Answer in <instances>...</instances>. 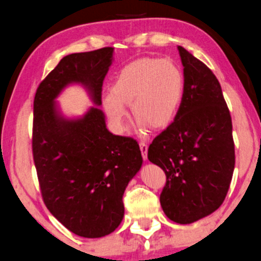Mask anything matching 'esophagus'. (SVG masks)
Here are the masks:
<instances>
[{"instance_id":"1","label":"esophagus","mask_w":261,"mask_h":261,"mask_svg":"<svg viewBox=\"0 0 261 261\" xmlns=\"http://www.w3.org/2000/svg\"><path fill=\"white\" fill-rule=\"evenodd\" d=\"M140 150H141V155L144 158V160L147 159V144L145 141H140Z\"/></svg>"}]
</instances>
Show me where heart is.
Wrapping results in <instances>:
<instances>
[{
  "instance_id": "heart-1",
  "label": "heart",
  "mask_w": 261,
  "mask_h": 261,
  "mask_svg": "<svg viewBox=\"0 0 261 261\" xmlns=\"http://www.w3.org/2000/svg\"><path fill=\"white\" fill-rule=\"evenodd\" d=\"M184 95L185 77L179 66L163 59H140L117 72L101 103L115 130L125 127L126 105H131L139 125L160 128L175 119Z\"/></svg>"
}]
</instances>
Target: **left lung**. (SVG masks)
Segmentation results:
<instances>
[{"mask_svg":"<svg viewBox=\"0 0 261 261\" xmlns=\"http://www.w3.org/2000/svg\"><path fill=\"white\" fill-rule=\"evenodd\" d=\"M185 95L175 120L159 134L147 159L160 166L166 184L164 213L177 224H191L223 204L235 166L230 111L221 86L204 62L179 46Z\"/></svg>","mask_w":261,"mask_h":261,"instance_id":"1","label":"left lung"}]
</instances>
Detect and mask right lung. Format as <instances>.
I'll return each mask as SVG.
<instances>
[{"label": "right lung", "mask_w": 261, "mask_h": 261, "mask_svg": "<svg viewBox=\"0 0 261 261\" xmlns=\"http://www.w3.org/2000/svg\"><path fill=\"white\" fill-rule=\"evenodd\" d=\"M112 47L71 54L38 85L34 100L32 155L46 207L70 231L84 238L111 234L123 218L122 196L142 165L138 141L112 135L102 111L80 120L57 114L55 98L71 82L89 89L101 105Z\"/></svg>", "instance_id": "obj_1"}]
</instances>
